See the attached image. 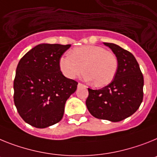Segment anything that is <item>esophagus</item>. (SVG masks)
I'll use <instances>...</instances> for the list:
<instances>
[{"mask_svg":"<svg viewBox=\"0 0 157 157\" xmlns=\"http://www.w3.org/2000/svg\"><path fill=\"white\" fill-rule=\"evenodd\" d=\"M81 86H83V87H85L84 85V84H80V83H78V87H81Z\"/></svg>","mask_w":157,"mask_h":157,"instance_id":"obj_1","label":"esophagus"}]
</instances>
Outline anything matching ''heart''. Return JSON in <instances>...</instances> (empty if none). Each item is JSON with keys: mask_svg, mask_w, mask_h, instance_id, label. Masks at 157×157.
Listing matches in <instances>:
<instances>
[{"mask_svg": "<svg viewBox=\"0 0 157 157\" xmlns=\"http://www.w3.org/2000/svg\"><path fill=\"white\" fill-rule=\"evenodd\" d=\"M60 69L65 77L74 79L83 72L84 77L95 86L103 87L116 74L118 60L112 52L98 46H84L73 49L69 55L59 60Z\"/></svg>", "mask_w": 157, "mask_h": 157, "instance_id": "1", "label": "heart"}]
</instances>
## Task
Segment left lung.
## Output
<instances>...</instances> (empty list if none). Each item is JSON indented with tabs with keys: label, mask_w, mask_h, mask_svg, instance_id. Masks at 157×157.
<instances>
[{
	"label": "left lung",
	"mask_w": 157,
	"mask_h": 157,
	"mask_svg": "<svg viewBox=\"0 0 157 157\" xmlns=\"http://www.w3.org/2000/svg\"><path fill=\"white\" fill-rule=\"evenodd\" d=\"M113 51L118 68L114 80L98 90L88 88L86 106L92 116L120 122L135 113L143 100L144 78L134 56L114 43H103Z\"/></svg>",
	"instance_id": "1"
}]
</instances>
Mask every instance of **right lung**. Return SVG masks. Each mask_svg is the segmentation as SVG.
Instances as JSON below:
<instances>
[{
	"instance_id": "1",
	"label": "right lung",
	"mask_w": 157,
	"mask_h": 157,
	"mask_svg": "<svg viewBox=\"0 0 157 157\" xmlns=\"http://www.w3.org/2000/svg\"><path fill=\"white\" fill-rule=\"evenodd\" d=\"M71 45L42 43L19 62L14 80V103L20 117L36 128L58 123L65 102L78 83L61 72L59 60Z\"/></svg>"
}]
</instances>
